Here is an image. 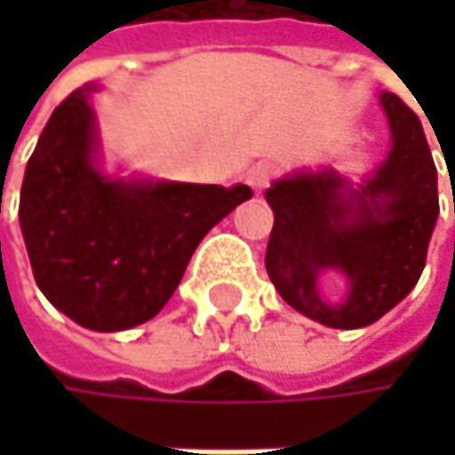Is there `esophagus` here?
Instances as JSON below:
<instances>
[{
	"instance_id": "1",
	"label": "esophagus",
	"mask_w": 455,
	"mask_h": 455,
	"mask_svg": "<svg viewBox=\"0 0 455 455\" xmlns=\"http://www.w3.org/2000/svg\"><path fill=\"white\" fill-rule=\"evenodd\" d=\"M276 176V165L274 163H268V160H263V163H255L252 168H250V173H247V181H250V187L252 189H266L268 184H271V179Z\"/></svg>"
}]
</instances>
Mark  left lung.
<instances>
[{
	"label": "left lung",
	"mask_w": 455,
	"mask_h": 455,
	"mask_svg": "<svg viewBox=\"0 0 455 455\" xmlns=\"http://www.w3.org/2000/svg\"><path fill=\"white\" fill-rule=\"evenodd\" d=\"M379 102L393 149L361 192L342 195L345 184L331 171L266 189L274 211L266 271L295 311L334 329L369 326L409 295L440 213L437 168L416 113L393 92ZM323 267L348 276L351 295L342 304L320 300L315 279Z\"/></svg>",
	"instance_id": "obj_1"
}]
</instances>
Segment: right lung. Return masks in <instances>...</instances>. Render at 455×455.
I'll return each instance as SVG.
<instances>
[{
    "label": "right lung",
    "mask_w": 455,
    "mask_h": 455,
    "mask_svg": "<svg viewBox=\"0 0 455 455\" xmlns=\"http://www.w3.org/2000/svg\"><path fill=\"white\" fill-rule=\"evenodd\" d=\"M89 92L68 94L44 126L23 176L20 228L46 300L86 329L121 331L160 314L203 236L252 189L102 176Z\"/></svg>",
    "instance_id": "add662e5"
}]
</instances>
